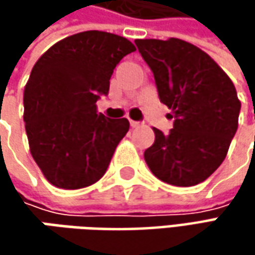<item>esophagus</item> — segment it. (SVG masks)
Segmentation results:
<instances>
[{"mask_svg":"<svg viewBox=\"0 0 255 255\" xmlns=\"http://www.w3.org/2000/svg\"><path fill=\"white\" fill-rule=\"evenodd\" d=\"M140 125H142L140 122H136V121H130V126H132V128H139Z\"/></svg>","mask_w":255,"mask_h":255,"instance_id":"esophagus-1","label":"esophagus"}]
</instances>
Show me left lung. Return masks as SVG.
Wrapping results in <instances>:
<instances>
[{
  "mask_svg": "<svg viewBox=\"0 0 255 255\" xmlns=\"http://www.w3.org/2000/svg\"><path fill=\"white\" fill-rule=\"evenodd\" d=\"M152 69L160 102L173 111V129H153L144 150L152 173L173 186H194L217 170L237 132L241 103L226 72L197 46L170 38L136 39Z\"/></svg>",
  "mask_w": 255,
  "mask_h": 255,
  "instance_id": "left-lung-1",
  "label": "left lung"
}]
</instances>
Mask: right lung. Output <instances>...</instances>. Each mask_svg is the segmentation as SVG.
<instances>
[{"label":"right lung","instance_id":"add662e5","mask_svg":"<svg viewBox=\"0 0 255 255\" xmlns=\"http://www.w3.org/2000/svg\"><path fill=\"white\" fill-rule=\"evenodd\" d=\"M133 51L123 36L85 31L51 46L34 65L24 91L25 130L34 160L56 187L82 189L108 170L129 121L108 119L96 102Z\"/></svg>","mask_w":255,"mask_h":255}]
</instances>
